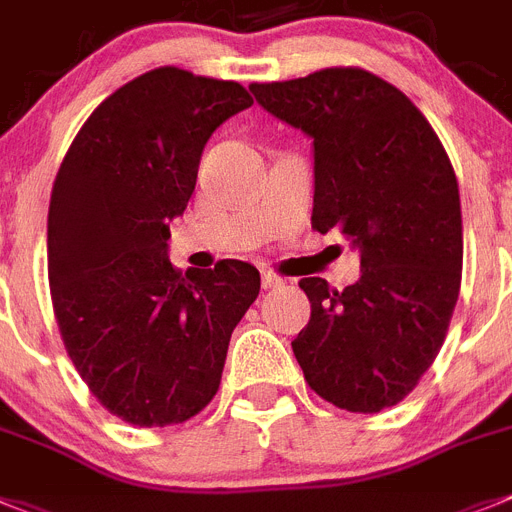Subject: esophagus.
<instances>
[{
    "label": "esophagus",
    "instance_id": "obj_1",
    "mask_svg": "<svg viewBox=\"0 0 512 512\" xmlns=\"http://www.w3.org/2000/svg\"><path fill=\"white\" fill-rule=\"evenodd\" d=\"M261 285H264V290H274V287L285 285V279L274 272H261Z\"/></svg>",
    "mask_w": 512,
    "mask_h": 512
}]
</instances>
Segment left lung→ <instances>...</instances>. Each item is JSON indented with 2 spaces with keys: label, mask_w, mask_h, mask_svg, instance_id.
<instances>
[{
  "label": "left lung",
  "mask_w": 512,
  "mask_h": 512,
  "mask_svg": "<svg viewBox=\"0 0 512 512\" xmlns=\"http://www.w3.org/2000/svg\"><path fill=\"white\" fill-rule=\"evenodd\" d=\"M259 106L313 139V227L360 251L355 285L300 279L310 321L292 352L321 399L373 414L399 404L443 347L464 264L453 165L430 121L357 67L253 82Z\"/></svg>",
  "instance_id": "1"
}]
</instances>
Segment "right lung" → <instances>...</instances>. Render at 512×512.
<instances>
[{
	"label": "right lung",
	"instance_id": "1",
	"mask_svg": "<svg viewBox=\"0 0 512 512\" xmlns=\"http://www.w3.org/2000/svg\"><path fill=\"white\" fill-rule=\"evenodd\" d=\"M248 106L238 82L152 69L90 113L56 173V323L87 388L129 425H178L202 412L233 329L259 298V269L246 261L181 274L168 259V222L194 194L204 144Z\"/></svg>",
	"mask_w": 512,
	"mask_h": 512
}]
</instances>
